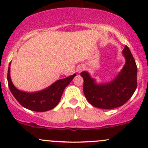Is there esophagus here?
Listing matches in <instances>:
<instances>
[{
	"instance_id": "34e87169",
	"label": "esophagus",
	"mask_w": 148,
	"mask_h": 148,
	"mask_svg": "<svg viewBox=\"0 0 148 148\" xmlns=\"http://www.w3.org/2000/svg\"><path fill=\"white\" fill-rule=\"evenodd\" d=\"M84 68H85V67L84 66H82V65L79 66L78 68H77V71H78L79 73H80L82 71V70L84 69Z\"/></svg>"
}]
</instances>
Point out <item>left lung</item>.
<instances>
[{
    "instance_id": "1",
    "label": "left lung",
    "mask_w": 148,
    "mask_h": 148,
    "mask_svg": "<svg viewBox=\"0 0 148 148\" xmlns=\"http://www.w3.org/2000/svg\"><path fill=\"white\" fill-rule=\"evenodd\" d=\"M122 53L126 59L125 64L118 76L110 82L97 84L88 72L80 74L84 79L85 97L94 107L106 110L117 108L127 102L135 92L138 86L136 63L127 46Z\"/></svg>"
}]
</instances>
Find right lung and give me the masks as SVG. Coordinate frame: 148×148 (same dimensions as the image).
Listing matches in <instances>:
<instances>
[{
  "label": "right lung",
  "mask_w": 148,
  "mask_h": 148,
  "mask_svg": "<svg viewBox=\"0 0 148 148\" xmlns=\"http://www.w3.org/2000/svg\"><path fill=\"white\" fill-rule=\"evenodd\" d=\"M10 63L7 79L12 95L23 107L35 112H46L54 108L60 101L66 86L76 76L74 74L65 79L58 80L44 90L28 93L18 90L13 84L10 77Z\"/></svg>",
  "instance_id": "obj_1"
}]
</instances>
